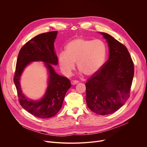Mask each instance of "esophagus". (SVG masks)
Returning <instances> with one entry per match:
<instances>
[{"mask_svg": "<svg viewBox=\"0 0 147 147\" xmlns=\"http://www.w3.org/2000/svg\"><path fill=\"white\" fill-rule=\"evenodd\" d=\"M77 83H78V81H77V80H72L71 81V84L72 85H75Z\"/></svg>", "mask_w": 147, "mask_h": 147, "instance_id": "esophagus-1", "label": "esophagus"}]
</instances>
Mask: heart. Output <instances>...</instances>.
<instances>
[{
    "mask_svg": "<svg viewBox=\"0 0 147 147\" xmlns=\"http://www.w3.org/2000/svg\"><path fill=\"white\" fill-rule=\"evenodd\" d=\"M107 53V47L103 40L78 38L67 44L66 52L59 54V64L65 76L70 75L77 62L80 71L87 76H92L103 66Z\"/></svg>",
    "mask_w": 147,
    "mask_h": 147,
    "instance_id": "1",
    "label": "heart"
}]
</instances>
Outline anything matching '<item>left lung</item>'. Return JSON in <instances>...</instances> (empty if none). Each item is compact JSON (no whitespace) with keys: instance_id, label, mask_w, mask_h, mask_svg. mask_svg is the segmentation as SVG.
I'll list each match as a JSON object with an SVG mask.
<instances>
[{"instance_id":"1","label":"left lung","mask_w":147,"mask_h":147,"mask_svg":"<svg viewBox=\"0 0 147 147\" xmlns=\"http://www.w3.org/2000/svg\"><path fill=\"white\" fill-rule=\"evenodd\" d=\"M99 32L108 44L109 59L86 83V102L91 111L105 115L115 112L128 99L134 69L127 48L108 34Z\"/></svg>"}]
</instances>
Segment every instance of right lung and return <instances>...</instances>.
Instances as JSON below:
<instances>
[{"label":"right lung","mask_w":147,"mask_h":147,"mask_svg":"<svg viewBox=\"0 0 147 147\" xmlns=\"http://www.w3.org/2000/svg\"><path fill=\"white\" fill-rule=\"evenodd\" d=\"M57 31L40 34L28 41L19 52L14 77L20 103L25 110L41 119L55 116L62 107L67 90L71 87L70 80L57 74L51 65H57V56L55 51L54 42ZM45 63L49 77L45 95L40 100L28 99L22 92L19 80L25 67L32 61Z\"/></svg>","instance_id":"add662e5"}]
</instances>
